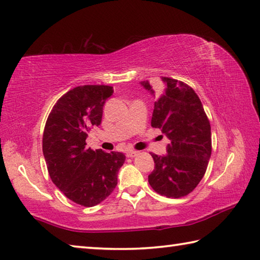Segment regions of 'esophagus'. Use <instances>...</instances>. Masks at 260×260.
Returning a JSON list of instances; mask_svg holds the SVG:
<instances>
[{
	"instance_id": "esophagus-1",
	"label": "esophagus",
	"mask_w": 260,
	"mask_h": 260,
	"mask_svg": "<svg viewBox=\"0 0 260 260\" xmlns=\"http://www.w3.org/2000/svg\"><path fill=\"white\" fill-rule=\"evenodd\" d=\"M136 155H139V151H136V150H128L126 152V156L127 157H135Z\"/></svg>"
}]
</instances>
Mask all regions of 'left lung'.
<instances>
[{
  "label": "left lung",
  "instance_id": "1",
  "mask_svg": "<svg viewBox=\"0 0 260 260\" xmlns=\"http://www.w3.org/2000/svg\"><path fill=\"white\" fill-rule=\"evenodd\" d=\"M151 126L170 139L167 155L151 153L155 170L148 181L153 190L169 199L187 196L197 187L208 169L212 151L211 126L203 105L191 87L161 77ZM155 96L149 81H141Z\"/></svg>",
  "mask_w": 260,
  "mask_h": 260
}]
</instances>
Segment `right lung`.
Masks as SVG:
<instances>
[{
  "label": "right lung",
  "instance_id": "obj_1",
  "mask_svg": "<svg viewBox=\"0 0 260 260\" xmlns=\"http://www.w3.org/2000/svg\"><path fill=\"white\" fill-rule=\"evenodd\" d=\"M113 87L85 85L57 101L43 131L42 151L56 187L74 203L98 205L117 186V174L126 157L86 147L88 131L101 125L105 101Z\"/></svg>",
  "mask_w": 260,
  "mask_h": 260
}]
</instances>
